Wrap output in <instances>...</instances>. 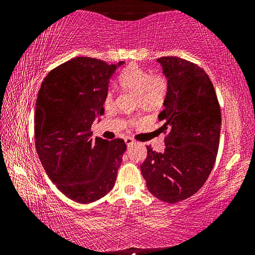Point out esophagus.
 Returning <instances> with one entry per match:
<instances>
[{
  "label": "esophagus",
  "mask_w": 255,
  "mask_h": 255,
  "mask_svg": "<svg viewBox=\"0 0 255 255\" xmlns=\"http://www.w3.org/2000/svg\"><path fill=\"white\" fill-rule=\"evenodd\" d=\"M125 143H126V145L129 147V146L133 144V139L130 137H128V138H126V139H125Z\"/></svg>",
  "instance_id": "34e87169"
}]
</instances>
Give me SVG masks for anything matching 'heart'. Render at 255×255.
I'll use <instances>...</instances> for the list:
<instances>
[{"mask_svg":"<svg viewBox=\"0 0 255 255\" xmlns=\"http://www.w3.org/2000/svg\"><path fill=\"white\" fill-rule=\"evenodd\" d=\"M119 85L125 91L131 92L138 97L140 105L154 107L159 105L165 97L167 82L162 74L152 75L149 71L131 64L120 73L118 76ZM105 103L107 107L114 103V93H107Z\"/></svg>","mask_w":255,"mask_h":255,"instance_id":"obj_1","label":"heart"}]
</instances>
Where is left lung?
<instances>
[{
    "mask_svg": "<svg viewBox=\"0 0 255 255\" xmlns=\"http://www.w3.org/2000/svg\"><path fill=\"white\" fill-rule=\"evenodd\" d=\"M156 62L167 81L164 110L158 115L163 124L159 130L167 136L163 153L147 146L140 171L153 196L175 204L195 195L213 170L221 136V108L201 67L174 56Z\"/></svg>",
    "mask_w": 255,
    "mask_h": 255,
    "instance_id": "obj_1",
    "label": "left lung"
}]
</instances>
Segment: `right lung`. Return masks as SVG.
Returning a JSON list of instances; mask_svg holds the SVG:
<instances>
[{
    "label": "right lung",
    "instance_id": "1",
    "mask_svg": "<svg viewBox=\"0 0 255 255\" xmlns=\"http://www.w3.org/2000/svg\"><path fill=\"white\" fill-rule=\"evenodd\" d=\"M125 62L75 57L54 68L38 92L36 149L47 175L67 198L90 204L114 188L126 144L92 138L91 126L105 112L111 76Z\"/></svg>",
    "mask_w": 255,
    "mask_h": 255
}]
</instances>
